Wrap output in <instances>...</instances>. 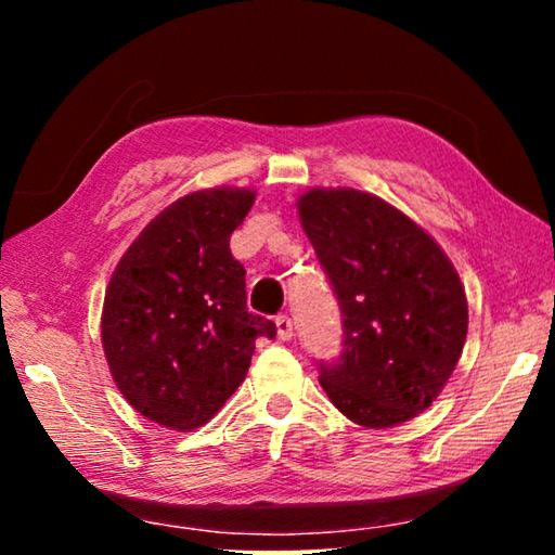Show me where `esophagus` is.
<instances>
[{"mask_svg":"<svg viewBox=\"0 0 555 555\" xmlns=\"http://www.w3.org/2000/svg\"><path fill=\"white\" fill-rule=\"evenodd\" d=\"M276 333L281 340H291V337H294V321L284 313L276 315Z\"/></svg>","mask_w":555,"mask_h":555,"instance_id":"34e87169","label":"esophagus"}]
</instances>
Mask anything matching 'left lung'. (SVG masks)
Returning a JSON list of instances; mask_svg holds the SVG:
<instances>
[{
    "mask_svg": "<svg viewBox=\"0 0 555 555\" xmlns=\"http://www.w3.org/2000/svg\"><path fill=\"white\" fill-rule=\"evenodd\" d=\"M298 218L343 313V354L321 387L354 424L391 428L424 413L463 354L467 298L430 234L377 195L313 188Z\"/></svg>",
    "mask_w": 555,
    "mask_h": 555,
    "instance_id": "8db88e82",
    "label": "left lung"
}]
</instances>
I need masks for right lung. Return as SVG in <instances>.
<instances>
[{
	"label": "right lung",
	"mask_w": 555,
	"mask_h": 555,
	"mask_svg": "<svg viewBox=\"0 0 555 555\" xmlns=\"http://www.w3.org/2000/svg\"><path fill=\"white\" fill-rule=\"evenodd\" d=\"M249 188H205L168 205L119 259L102 306V347L131 406L171 430L201 428L247 377L257 337L276 325L247 311L230 234Z\"/></svg>",
	"instance_id": "1"
}]
</instances>
